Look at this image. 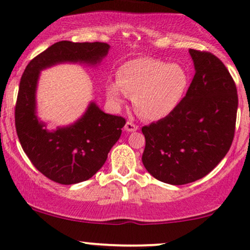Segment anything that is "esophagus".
Here are the masks:
<instances>
[{
    "label": "esophagus",
    "mask_w": 250,
    "mask_h": 250,
    "mask_svg": "<svg viewBox=\"0 0 250 250\" xmlns=\"http://www.w3.org/2000/svg\"><path fill=\"white\" fill-rule=\"evenodd\" d=\"M125 129L127 131H135V130H137V129H139V125H135L133 121H128L127 123H125Z\"/></svg>",
    "instance_id": "esophagus-1"
}]
</instances>
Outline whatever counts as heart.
<instances>
[{
  "mask_svg": "<svg viewBox=\"0 0 250 250\" xmlns=\"http://www.w3.org/2000/svg\"><path fill=\"white\" fill-rule=\"evenodd\" d=\"M116 79L117 83L108 84V96L115 102H121L125 94L133 96L135 110L146 120L168 116L182 101L189 84L185 67L149 57L125 62Z\"/></svg>",
  "mask_w": 250,
  "mask_h": 250,
  "instance_id": "obj_1",
  "label": "heart"
}]
</instances>
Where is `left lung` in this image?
<instances>
[{"label": "left lung", "instance_id": "left-lung-1", "mask_svg": "<svg viewBox=\"0 0 250 250\" xmlns=\"http://www.w3.org/2000/svg\"><path fill=\"white\" fill-rule=\"evenodd\" d=\"M195 75L180 104L142 133V162L156 180L181 186L202 179L234 140L239 99L226 65L209 51L189 50Z\"/></svg>", "mask_w": 250, "mask_h": 250}]
</instances>
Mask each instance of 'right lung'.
Masks as SVG:
<instances>
[{
  "mask_svg": "<svg viewBox=\"0 0 250 250\" xmlns=\"http://www.w3.org/2000/svg\"><path fill=\"white\" fill-rule=\"evenodd\" d=\"M101 42L60 41L34 57L21 77L15 104V127L22 149L40 173L60 185L83 182L104 165L125 125L122 116L103 113L95 103L75 125L48 131L35 115L40 70L60 62L95 64L107 55Z\"/></svg>",
  "mask_w": 250,
  "mask_h": 250,
  "instance_id": "obj_1",
  "label": "right lung"
}]
</instances>
